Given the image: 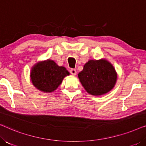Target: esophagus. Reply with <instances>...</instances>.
Masks as SVG:
<instances>
[{
    "mask_svg": "<svg viewBox=\"0 0 146 146\" xmlns=\"http://www.w3.org/2000/svg\"><path fill=\"white\" fill-rule=\"evenodd\" d=\"M70 73L72 74L73 76H74L76 74V70L75 69H71L70 70Z\"/></svg>",
    "mask_w": 146,
    "mask_h": 146,
    "instance_id": "34e87169",
    "label": "esophagus"
}]
</instances>
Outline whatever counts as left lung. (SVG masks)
<instances>
[{
  "mask_svg": "<svg viewBox=\"0 0 146 146\" xmlns=\"http://www.w3.org/2000/svg\"><path fill=\"white\" fill-rule=\"evenodd\" d=\"M80 82L90 94L99 96L108 93L115 86L117 74L107 60H90L78 74Z\"/></svg>",
  "mask_w": 146,
  "mask_h": 146,
  "instance_id": "obj_1",
  "label": "left lung"
}]
</instances>
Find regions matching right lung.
I'll return each instance as SVG.
<instances>
[{
    "label": "right lung",
    "instance_id": "right-lung-1",
    "mask_svg": "<svg viewBox=\"0 0 146 146\" xmlns=\"http://www.w3.org/2000/svg\"><path fill=\"white\" fill-rule=\"evenodd\" d=\"M69 75L70 72L66 68L59 66L50 59L36 63L30 74L31 80L36 88L46 93L56 90L63 79Z\"/></svg>",
    "mask_w": 146,
    "mask_h": 146
}]
</instances>
